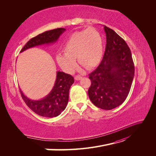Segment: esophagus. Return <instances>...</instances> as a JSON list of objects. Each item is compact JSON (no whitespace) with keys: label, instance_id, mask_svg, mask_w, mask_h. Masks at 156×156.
Returning a JSON list of instances; mask_svg holds the SVG:
<instances>
[{"label":"esophagus","instance_id":"34e87169","mask_svg":"<svg viewBox=\"0 0 156 156\" xmlns=\"http://www.w3.org/2000/svg\"><path fill=\"white\" fill-rule=\"evenodd\" d=\"M82 79V77L80 76V75H76V76L75 77V79L76 80V81H79V80H81Z\"/></svg>","mask_w":156,"mask_h":156}]
</instances>
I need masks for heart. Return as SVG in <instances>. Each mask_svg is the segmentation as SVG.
Instances as JSON below:
<instances>
[{
  "label": "heart",
  "mask_w": 156,
  "mask_h": 156,
  "mask_svg": "<svg viewBox=\"0 0 156 156\" xmlns=\"http://www.w3.org/2000/svg\"><path fill=\"white\" fill-rule=\"evenodd\" d=\"M64 54H58L56 62L64 72L72 73L76 68V61L87 69L100 62L103 53L102 36L94 28L76 32L71 36L64 47Z\"/></svg>",
  "instance_id": "b5f03b06"
}]
</instances>
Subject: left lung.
<instances>
[{"label":"left lung","mask_w":156,"mask_h":156,"mask_svg":"<svg viewBox=\"0 0 156 156\" xmlns=\"http://www.w3.org/2000/svg\"><path fill=\"white\" fill-rule=\"evenodd\" d=\"M106 47L99 66L89 74L88 94L96 107L111 110L120 105L127 97L133 82L135 67L126 41L105 25Z\"/></svg>","instance_id":"8db88e82"}]
</instances>
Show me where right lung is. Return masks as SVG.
I'll return each instance as SVG.
<instances>
[{
	"mask_svg": "<svg viewBox=\"0 0 156 156\" xmlns=\"http://www.w3.org/2000/svg\"><path fill=\"white\" fill-rule=\"evenodd\" d=\"M65 31L66 29L58 28L41 33L28 41L20 53L38 45L55 44ZM73 83L74 79L72 75L58 71L54 86L45 98L34 100L28 98L21 89L20 92L23 100L32 111L41 116L53 118L60 115L66 107L69 90Z\"/></svg>",
	"mask_w": 156,
	"mask_h": 156,
	"instance_id": "add662e5",
	"label": "right lung"
}]
</instances>
